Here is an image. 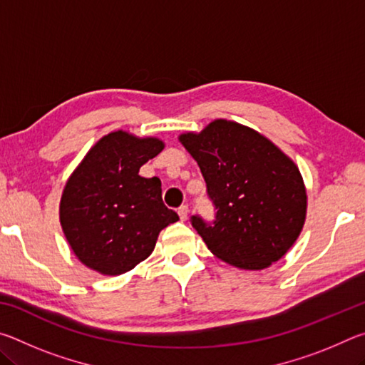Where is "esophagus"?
Wrapping results in <instances>:
<instances>
[{"label": "esophagus", "mask_w": 365, "mask_h": 365, "mask_svg": "<svg viewBox=\"0 0 365 365\" xmlns=\"http://www.w3.org/2000/svg\"><path fill=\"white\" fill-rule=\"evenodd\" d=\"M188 212H190L188 205H182L180 207H178V215H180V219H182V220H187V217H188Z\"/></svg>", "instance_id": "1"}]
</instances>
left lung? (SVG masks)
Masks as SVG:
<instances>
[{
    "label": "left lung",
    "mask_w": 365,
    "mask_h": 365,
    "mask_svg": "<svg viewBox=\"0 0 365 365\" xmlns=\"http://www.w3.org/2000/svg\"><path fill=\"white\" fill-rule=\"evenodd\" d=\"M205 177L215 215L191 225L222 261L261 270L279 261L299 237L306 188L298 168L270 140L230 120L180 135Z\"/></svg>",
    "instance_id": "8db88e82"
}]
</instances>
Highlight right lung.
<instances>
[{"mask_svg":"<svg viewBox=\"0 0 365 365\" xmlns=\"http://www.w3.org/2000/svg\"><path fill=\"white\" fill-rule=\"evenodd\" d=\"M158 138L113 132L91 148L66 183L59 217L86 267L120 275L151 255L159 232L178 220L163 202L158 177L140 168L163 151Z\"/></svg>","mask_w":365,"mask_h":365,"instance_id":"right-lung-1","label":"right lung"}]
</instances>
